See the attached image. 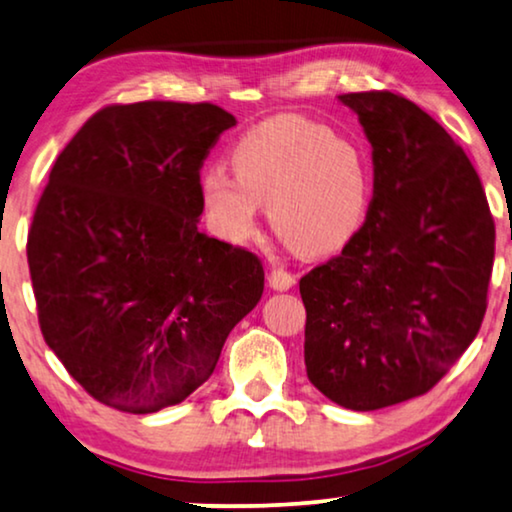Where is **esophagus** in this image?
Instances as JSON below:
<instances>
[{
  "mask_svg": "<svg viewBox=\"0 0 512 512\" xmlns=\"http://www.w3.org/2000/svg\"><path fill=\"white\" fill-rule=\"evenodd\" d=\"M296 278L292 276V273L282 271V269H273L269 273V287L276 289V292H287V289L294 287Z\"/></svg>",
  "mask_w": 512,
  "mask_h": 512,
  "instance_id": "obj_1",
  "label": "esophagus"
}]
</instances>
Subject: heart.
<instances>
[{
  "label": "heart",
  "instance_id": "b5f03b06",
  "mask_svg": "<svg viewBox=\"0 0 512 512\" xmlns=\"http://www.w3.org/2000/svg\"><path fill=\"white\" fill-rule=\"evenodd\" d=\"M232 174L209 167L200 197L211 230L243 243L255 232L259 202L276 234L296 253L322 255L349 241L368 207V170L347 137L303 117L266 119L230 151Z\"/></svg>",
  "mask_w": 512,
  "mask_h": 512
}]
</instances>
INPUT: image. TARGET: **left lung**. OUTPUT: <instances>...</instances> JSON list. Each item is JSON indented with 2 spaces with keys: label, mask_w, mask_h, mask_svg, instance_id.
I'll return each instance as SVG.
<instances>
[{
  "label": "left lung",
  "mask_w": 512,
  "mask_h": 512,
  "mask_svg": "<svg viewBox=\"0 0 512 512\" xmlns=\"http://www.w3.org/2000/svg\"><path fill=\"white\" fill-rule=\"evenodd\" d=\"M372 147L375 193L338 257L299 282L312 386L354 411L430 391L478 335L494 220L467 154L391 91L338 96Z\"/></svg>",
  "instance_id": "8db88e82"
}]
</instances>
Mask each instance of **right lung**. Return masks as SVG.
<instances>
[{"label": "right lung", "instance_id": "obj_1", "mask_svg": "<svg viewBox=\"0 0 512 512\" xmlns=\"http://www.w3.org/2000/svg\"><path fill=\"white\" fill-rule=\"evenodd\" d=\"M232 126L211 103L110 105L52 167L27 241L38 322L108 407L186 400L262 299L259 259L197 230L202 160Z\"/></svg>", "mask_w": 512, "mask_h": 512}]
</instances>
